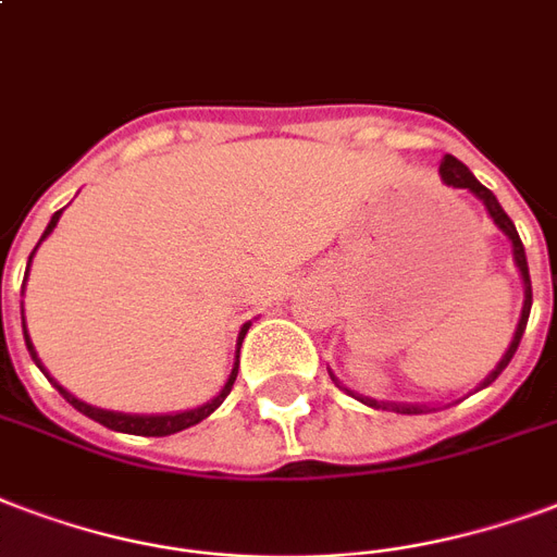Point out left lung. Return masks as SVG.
I'll return each mask as SVG.
<instances>
[{"mask_svg": "<svg viewBox=\"0 0 557 557\" xmlns=\"http://www.w3.org/2000/svg\"><path fill=\"white\" fill-rule=\"evenodd\" d=\"M441 181L447 186H453V189H467V193H473L479 198V201L485 203L487 215H491V222L499 227V231L505 233V239L511 242V253H515V265L517 271H520V280H523V309H520V321H517L515 326V335H511V345H508V350L503 354V359L496 362V368L491 373H487L485 380L479 382V388H487L491 382L499 376V373L508 368V362H511V356L517 354V347H520V338H523V330H525V321H529V312H532V277H529V262H525V248L523 242H520V233H517L515 222L508 219V212L499 207V201H496V195L487 189V186H482L473 177V172L467 169L461 160H456L453 154H444V160H441ZM330 380L338 385V388H345L350 397H356L359 403H364V406H371V409H388V411H397V414H423V411H432L435 406H426V403H392V400H373V397H364V394L359 392H350L347 385H342V382L335 380V373L330 371Z\"/></svg>", "mask_w": 557, "mask_h": 557, "instance_id": "8db88e82", "label": "left lung"}]
</instances>
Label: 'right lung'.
<instances>
[{"mask_svg":"<svg viewBox=\"0 0 557 557\" xmlns=\"http://www.w3.org/2000/svg\"><path fill=\"white\" fill-rule=\"evenodd\" d=\"M61 212L58 210L52 215V222H49V227L42 231L40 242L49 236V233L58 227V219H61ZM40 242H37V248H40ZM34 248V250H37ZM34 250H32V257H34ZM32 257H28V269H32ZM28 269H25V280H28ZM25 280H23V288H25ZM250 330V321L248 324H242L239 330V338H236V362H233L231 373H227V382L222 385V392L215 394L212 400L201 403V406H195V409H186V411H169V414H127V411H110V409H99V406H90V403H84L78 400L75 394H70L66 388H63L61 382L52 380L49 376V371L42 368L40 362V356H37V350H34L32 345V335H28V326H25V315H23V335H25V347H28V354H32L34 364L40 368L46 376H49V382H52L54 388L63 394V400L70 403V406H75V409L81 411V414H87L90 420H96V423H101V426H108V430L113 432H127V435H146V438H163V435H175V432L181 430H189V426H195V423H201L203 418H210L212 411L219 409L224 403V397L231 394L233 388V380H236V373H239V347H242V338H245V333Z\"/></svg>","mask_w":557,"mask_h":557,"instance_id":"add662e5","label":"right lung"}]
</instances>
